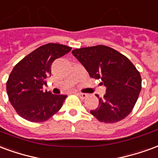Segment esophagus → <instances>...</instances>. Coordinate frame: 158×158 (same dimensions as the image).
Returning a JSON list of instances; mask_svg holds the SVG:
<instances>
[{"label":"esophagus","mask_w":158,"mask_h":158,"mask_svg":"<svg viewBox=\"0 0 158 158\" xmlns=\"http://www.w3.org/2000/svg\"><path fill=\"white\" fill-rule=\"evenodd\" d=\"M77 95L79 97H80L81 98V99H85V98H87V94H86V93H77Z\"/></svg>","instance_id":"esophagus-1"}]
</instances>
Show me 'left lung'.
Returning <instances> with one entry per match:
<instances>
[{"mask_svg": "<svg viewBox=\"0 0 158 158\" xmlns=\"http://www.w3.org/2000/svg\"><path fill=\"white\" fill-rule=\"evenodd\" d=\"M92 78L101 79L106 93L91 114L103 123H116L127 117L141 90L140 72L129 59L105 45L72 50ZM98 98V96L97 95Z\"/></svg>", "mask_w": 158, "mask_h": 158, "instance_id": "1", "label": "left lung"}]
</instances>
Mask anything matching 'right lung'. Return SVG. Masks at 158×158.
I'll return each mask as SVG.
<instances>
[{
  "label": "right lung",
  "instance_id": "1",
  "mask_svg": "<svg viewBox=\"0 0 158 158\" xmlns=\"http://www.w3.org/2000/svg\"><path fill=\"white\" fill-rule=\"evenodd\" d=\"M71 50L60 44H46L33 50L15 65L6 81V93L16 112L30 122H44L61 109L66 95L44 92L43 85L51 74L55 59Z\"/></svg>",
  "mask_w": 158,
  "mask_h": 158
}]
</instances>
